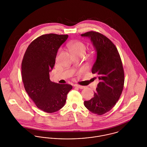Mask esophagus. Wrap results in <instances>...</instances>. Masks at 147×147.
<instances>
[{
    "instance_id": "34e87169",
    "label": "esophagus",
    "mask_w": 147,
    "mask_h": 147,
    "mask_svg": "<svg viewBox=\"0 0 147 147\" xmlns=\"http://www.w3.org/2000/svg\"><path fill=\"white\" fill-rule=\"evenodd\" d=\"M74 86L79 88V89H83L85 88L84 86H82V85H74Z\"/></svg>"
}]
</instances>
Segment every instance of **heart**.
Here are the masks:
<instances>
[{"label":"heart","instance_id":"b5f03b06","mask_svg":"<svg viewBox=\"0 0 147 147\" xmlns=\"http://www.w3.org/2000/svg\"><path fill=\"white\" fill-rule=\"evenodd\" d=\"M68 49L72 56L83 55L86 49V47L83 42L75 41L70 42L68 45Z\"/></svg>","mask_w":147,"mask_h":147}]
</instances>
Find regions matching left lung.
<instances>
[{
	"label": "left lung",
	"instance_id": "8db88e82",
	"mask_svg": "<svg viewBox=\"0 0 147 147\" xmlns=\"http://www.w3.org/2000/svg\"><path fill=\"white\" fill-rule=\"evenodd\" d=\"M81 36L90 38L95 49L96 59L91 72L100 80L94 98L85 101L84 106L92 113L101 115L112 109L121 95L125 82L122 63L116 46L104 35L89 31Z\"/></svg>",
	"mask_w": 147,
	"mask_h": 147
}]
</instances>
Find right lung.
<instances>
[{"label": "right lung", "instance_id": "1", "mask_svg": "<svg viewBox=\"0 0 147 147\" xmlns=\"http://www.w3.org/2000/svg\"><path fill=\"white\" fill-rule=\"evenodd\" d=\"M68 35L49 34L37 37L30 43L21 63L24 88L36 106L48 113L56 112L65 104L69 84L51 82L49 73L55 64L58 50Z\"/></svg>", "mask_w": 147, "mask_h": 147}]
</instances>
